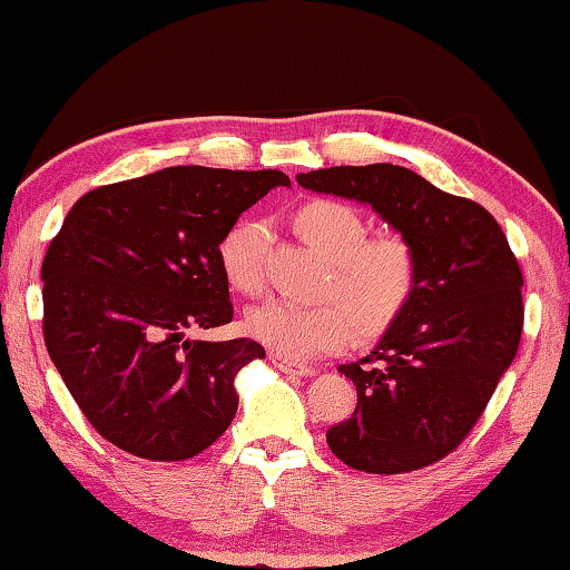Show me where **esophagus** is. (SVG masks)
<instances>
[{
	"mask_svg": "<svg viewBox=\"0 0 570 570\" xmlns=\"http://www.w3.org/2000/svg\"><path fill=\"white\" fill-rule=\"evenodd\" d=\"M269 361H273L275 367H279L283 373H291V375H301V377H313L317 371L311 365H303V363H295L291 357L279 355V353H269Z\"/></svg>",
	"mask_w": 570,
	"mask_h": 570,
	"instance_id": "esophagus-1",
	"label": "esophagus"
}]
</instances>
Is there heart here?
<instances>
[{
	"label": "heart",
	"instance_id": "obj_1",
	"mask_svg": "<svg viewBox=\"0 0 570 570\" xmlns=\"http://www.w3.org/2000/svg\"><path fill=\"white\" fill-rule=\"evenodd\" d=\"M295 223L307 243L333 263L331 293L341 295L348 307L267 301L245 317V331L255 341L291 361H311L351 343L355 323L363 333H375L401 315L415 291V257L405 239H367L365 219L335 199L303 205ZM265 249L263 219L245 217L227 229L217 255L233 291L243 295L263 291Z\"/></svg>",
	"mask_w": 570,
	"mask_h": 570
}]
</instances>
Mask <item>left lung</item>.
Wrapping results in <instances>:
<instances>
[{"label": "left lung", "instance_id": "left-lung-1", "mask_svg": "<svg viewBox=\"0 0 570 570\" xmlns=\"http://www.w3.org/2000/svg\"><path fill=\"white\" fill-rule=\"evenodd\" d=\"M297 185L367 205L413 249L415 291L363 361L341 365L353 417L327 445L355 471L407 473L471 433L523 331V275L501 225L473 199L377 163L297 175Z\"/></svg>", "mask_w": 570, "mask_h": 570}]
</instances>
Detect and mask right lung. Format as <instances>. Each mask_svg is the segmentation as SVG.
I'll list each match as a JSON object with an SVG mask.
<instances>
[{
  "mask_svg": "<svg viewBox=\"0 0 570 570\" xmlns=\"http://www.w3.org/2000/svg\"><path fill=\"white\" fill-rule=\"evenodd\" d=\"M277 169L167 167L97 187L69 209L42 263L45 343L97 433L147 461H185L237 413L235 375L265 357L187 333L233 321L219 239Z\"/></svg>",
  "mask_w": 570,
  "mask_h": 570,
  "instance_id": "right-lung-1",
  "label": "right lung"
}]
</instances>
